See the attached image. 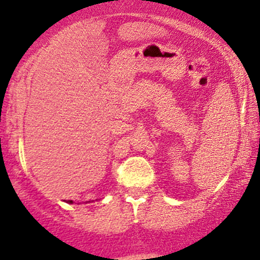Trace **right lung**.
I'll return each mask as SVG.
<instances>
[{"label":"right lung","instance_id":"obj_1","mask_svg":"<svg viewBox=\"0 0 260 260\" xmlns=\"http://www.w3.org/2000/svg\"><path fill=\"white\" fill-rule=\"evenodd\" d=\"M70 203H72V201H70Z\"/></svg>","mask_w":260,"mask_h":260}]
</instances>
